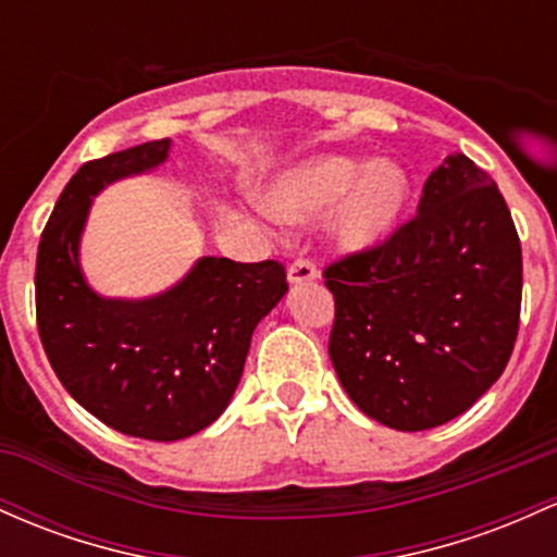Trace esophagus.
I'll use <instances>...</instances> for the list:
<instances>
[{"label": "esophagus", "mask_w": 557, "mask_h": 557, "mask_svg": "<svg viewBox=\"0 0 557 557\" xmlns=\"http://www.w3.org/2000/svg\"><path fill=\"white\" fill-rule=\"evenodd\" d=\"M288 280L293 285H304V283H311V280H317V267L311 264L309 259H296L293 264L288 267Z\"/></svg>", "instance_id": "1"}]
</instances>
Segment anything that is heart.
Masks as SVG:
<instances>
[{
	"label": "heart",
	"instance_id": "heart-1",
	"mask_svg": "<svg viewBox=\"0 0 557 557\" xmlns=\"http://www.w3.org/2000/svg\"><path fill=\"white\" fill-rule=\"evenodd\" d=\"M409 200V176L391 158L320 156L277 176L267 195L269 211L283 222L330 219V235L341 248L364 250L386 243L399 227Z\"/></svg>",
	"mask_w": 557,
	"mask_h": 557
}]
</instances>
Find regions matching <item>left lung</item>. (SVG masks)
Instances as JSON below:
<instances>
[{
  "label": "left lung",
  "mask_w": 557,
  "mask_h": 557,
  "mask_svg": "<svg viewBox=\"0 0 557 557\" xmlns=\"http://www.w3.org/2000/svg\"><path fill=\"white\" fill-rule=\"evenodd\" d=\"M335 298L330 362L348 399L396 431L470 409L503 375L521 322V240L503 193L468 156L425 180L386 243L322 269Z\"/></svg>",
  "instance_id": "1"
}]
</instances>
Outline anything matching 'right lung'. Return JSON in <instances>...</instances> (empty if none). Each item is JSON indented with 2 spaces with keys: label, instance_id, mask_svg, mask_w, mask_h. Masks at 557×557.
Segmentation results:
<instances>
[{
  "label": "right lung",
  "instance_id": "1",
  "mask_svg": "<svg viewBox=\"0 0 557 557\" xmlns=\"http://www.w3.org/2000/svg\"><path fill=\"white\" fill-rule=\"evenodd\" d=\"M169 139L84 163L60 193L36 253V327L54 375L97 420L150 442L203 431L230 405L250 335L285 296V267L206 256L180 285L145 301L84 283L78 237L91 195L166 161Z\"/></svg>",
  "mask_w": 557,
  "mask_h": 557
}]
</instances>
